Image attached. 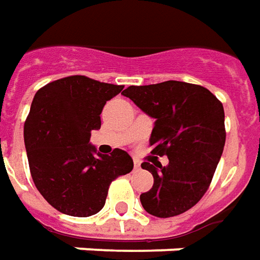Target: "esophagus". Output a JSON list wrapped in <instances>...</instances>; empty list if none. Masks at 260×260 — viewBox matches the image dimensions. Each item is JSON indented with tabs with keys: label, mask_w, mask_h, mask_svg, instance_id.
I'll use <instances>...</instances> for the list:
<instances>
[{
	"label": "esophagus",
	"mask_w": 260,
	"mask_h": 260,
	"mask_svg": "<svg viewBox=\"0 0 260 260\" xmlns=\"http://www.w3.org/2000/svg\"><path fill=\"white\" fill-rule=\"evenodd\" d=\"M134 168H135V170H139V169H141V161L134 160Z\"/></svg>",
	"instance_id": "34e87169"
}]
</instances>
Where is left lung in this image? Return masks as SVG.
Here are the masks:
<instances>
[{
	"label": "left lung",
	"instance_id": "8db88e82",
	"mask_svg": "<svg viewBox=\"0 0 260 260\" xmlns=\"http://www.w3.org/2000/svg\"><path fill=\"white\" fill-rule=\"evenodd\" d=\"M122 94L155 118L149 142L169 159L168 166L142 163L153 176L152 188L141 194L142 207L159 218L183 214L204 196L221 159L224 107L204 87L176 80L131 86Z\"/></svg>",
	"mask_w": 260,
	"mask_h": 260
}]
</instances>
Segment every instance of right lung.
Returning a JSON list of instances; mask_svg holds the SVG:
<instances>
[{"mask_svg":"<svg viewBox=\"0 0 260 260\" xmlns=\"http://www.w3.org/2000/svg\"><path fill=\"white\" fill-rule=\"evenodd\" d=\"M124 87L86 76L49 83L34 97L23 126L29 169L36 188L57 211L90 217L104 207L108 187L134 169L122 149L101 155L90 143L100 114Z\"/></svg>","mask_w":260,"mask_h":260,"instance_id":"obj_1","label":"right lung"}]
</instances>
